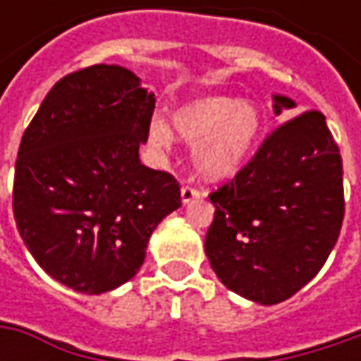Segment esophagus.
<instances>
[{"label": "esophagus", "mask_w": 361, "mask_h": 361, "mask_svg": "<svg viewBox=\"0 0 361 361\" xmlns=\"http://www.w3.org/2000/svg\"><path fill=\"white\" fill-rule=\"evenodd\" d=\"M201 190H197L195 187H190V185H185V187L180 188V199H183V202L185 204H188V202L197 201V199H201Z\"/></svg>", "instance_id": "esophagus-1"}]
</instances>
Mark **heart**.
Returning <instances> with one entry per match:
<instances>
[{"mask_svg":"<svg viewBox=\"0 0 361 361\" xmlns=\"http://www.w3.org/2000/svg\"><path fill=\"white\" fill-rule=\"evenodd\" d=\"M173 126L180 138L195 145V164L209 178L233 176L255 150L263 130V116L253 102L231 96L195 98L173 114ZM150 145L160 150L174 142L173 128L162 118L150 122Z\"/></svg>","mask_w":361,"mask_h":361,"instance_id":"heart-1","label":"heart"}]
</instances>
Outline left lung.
<instances>
[{
    "mask_svg": "<svg viewBox=\"0 0 361 361\" xmlns=\"http://www.w3.org/2000/svg\"><path fill=\"white\" fill-rule=\"evenodd\" d=\"M273 96L275 116L293 110ZM341 157L326 116L307 110L263 140L237 176L211 192L204 253L227 289L261 305L295 295L324 267L343 221Z\"/></svg>",
    "mask_w": 361,
    "mask_h": 361,
    "instance_id": "1",
    "label": "left lung"
}]
</instances>
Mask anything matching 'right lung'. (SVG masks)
Returning <instances> with one entry per match:
<instances>
[{"label": "right lung", "instance_id": "add662e5", "mask_svg": "<svg viewBox=\"0 0 361 361\" xmlns=\"http://www.w3.org/2000/svg\"><path fill=\"white\" fill-rule=\"evenodd\" d=\"M154 94L122 66L63 76L21 136L13 216L37 265L98 295L142 267L152 231L180 207L173 174L140 162Z\"/></svg>", "mask_w": 361, "mask_h": 361}]
</instances>
